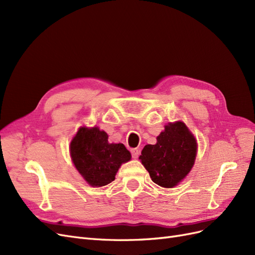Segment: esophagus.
<instances>
[{
	"instance_id": "34e87169",
	"label": "esophagus",
	"mask_w": 255,
	"mask_h": 255,
	"mask_svg": "<svg viewBox=\"0 0 255 255\" xmlns=\"http://www.w3.org/2000/svg\"><path fill=\"white\" fill-rule=\"evenodd\" d=\"M130 153H132V156L134 158H137L138 155H139V150H138V149H130Z\"/></svg>"
}]
</instances>
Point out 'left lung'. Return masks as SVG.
I'll list each match as a JSON object with an SVG mask.
<instances>
[{"instance_id":"1","label":"left lung","mask_w":255,"mask_h":255,"mask_svg":"<svg viewBox=\"0 0 255 255\" xmlns=\"http://www.w3.org/2000/svg\"><path fill=\"white\" fill-rule=\"evenodd\" d=\"M197 141L185 123H169L157 136L156 144H146L139 158L151 180L171 188L188 174L194 166Z\"/></svg>"}]
</instances>
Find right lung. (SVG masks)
Masks as SVG:
<instances>
[{"mask_svg":"<svg viewBox=\"0 0 255 255\" xmlns=\"http://www.w3.org/2000/svg\"><path fill=\"white\" fill-rule=\"evenodd\" d=\"M73 164L91 186H104L115 180L121 164L130 159L122 143H110L98 128H81L70 144Z\"/></svg>","mask_w":255,"mask_h":255,"instance_id":"add662e5","label":"right lung"}]
</instances>
